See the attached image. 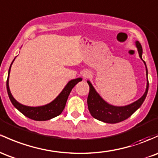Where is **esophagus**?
<instances>
[{
    "label": "esophagus",
    "mask_w": 158,
    "mask_h": 158,
    "mask_svg": "<svg viewBox=\"0 0 158 158\" xmlns=\"http://www.w3.org/2000/svg\"><path fill=\"white\" fill-rule=\"evenodd\" d=\"M82 76L84 79H88V78H90L91 76V73L89 70H84L82 72Z\"/></svg>",
    "instance_id": "34e87169"
}]
</instances>
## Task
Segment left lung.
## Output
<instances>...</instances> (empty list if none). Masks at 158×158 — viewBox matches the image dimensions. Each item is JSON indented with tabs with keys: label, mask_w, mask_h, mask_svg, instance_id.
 I'll use <instances>...</instances> for the list:
<instances>
[{
	"label": "left lung",
	"mask_w": 158,
	"mask_h": 158,
	"mask_svg": "<svg viewBox=\"0 0 158 158\" xmlns=\"http://www.w3.org/2000/svg\"><path fill=\"white\" fill-rule=\"evenodd\" d=\"M136 46L137 48L139 58L143 60V48L139 41H136ZM146 68V76H147V85L146 89L143 96L136 101L133 102L131 104L123 106H116L111 105L110 103L105 101L100 95L97 92L95 88L93 87L92 84L89 80L87 81L90 90L88 94L87 103L88 110L91 115L94 118L101 121L103 122L109 123V124H115V123L121 122L125 119L131 117V115L136 112V110L141 106L144 100H145L146 95L148 91V70H147L146 64L144 61Z\"/></svg>",
	"instance_id": "obj_1"
}]
</instances>
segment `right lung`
Returning a JSON list of instances; mask_svg holds the SVG:
<instances>
[{"mask_svg": "<svg viewBox=\"0 0 158 158\" xmlns=\"http://www.w3.org/2000/svg\"><path fill=\"white\" fill-rule=\"evenodd\" d=\"M15 59V58L10 64L8 71L7 80H6V90H7L8 96L13 105L26 117L35 121H47L59 115L64 109L70 91L78 82L82 80V78H77V79L70 80L66 85L64 88L62 90L59 95L51 103L44 106H27L21 104L13 98L10 92V87H9V77H10V69H11V66Z\"/></svg>", "mask_w": 158, "mask_h": 158, "instance_id": "1", "label": "right lung"}]
</instances>
